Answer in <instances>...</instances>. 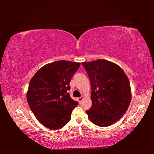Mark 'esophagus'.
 Instances as JSON below:
<instances>
[{"label": "esophagus", "instance_id": "1", "mask_svg": "<svg viewBox=\"0 0 154 154\" xmlns=\"http://www.w3.org/2000/svg\"><path fill=\"white\" fill-rule=\"evenodd\" d=\"M83 96H81V97H79V98H78L77 99H78V101H79V102L80 103V102H82V100H83Z\"/></svg>", "mask_w": 154, "mask_h": 154}]
</instances>
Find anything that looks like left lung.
<instances>
[{"label":"left lung","mask_w":154,"mask_h":154,"mask_svg":"<svg viewBox=\"0 0 154 154\" xmlns=\"http://www.w3.org/2000/svg\"><path fill=\"white\" fill-rule=\"evenodd\" d=\"M91 83L90 120L105 127L119 120L128 108L131 89L127 75L118 64L105 60L83 62Z\"/></svg>","instance_id":"1"}]
</instances>
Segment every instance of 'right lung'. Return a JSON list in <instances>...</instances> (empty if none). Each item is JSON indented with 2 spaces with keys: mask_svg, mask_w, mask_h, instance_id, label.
I'll return each instance as SVG.
<instances>
[{
  "mask_svg": "<svg viewBox=\"0 0 154 154\" xmlns=\"http://www.w3.org/2000/svg\"><path fill=\"white\" fill-rule=\"evenodd\" d=\"M80 63L59 60L43 66L31 79L27 101L40 123L48 128L58 130L71 120V113L79 103L68 91L71 78Z\"/></svg>",
  "mask_w": 154,
  "mask_h": 154,
  "instance_id": "add662e5",
  "label": "right lung"
}]
</instances>
